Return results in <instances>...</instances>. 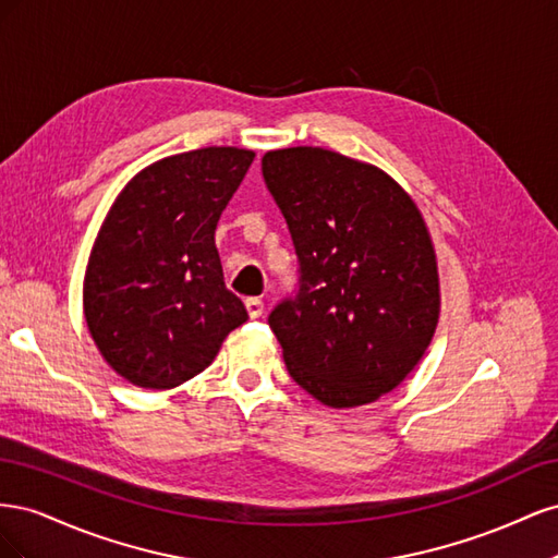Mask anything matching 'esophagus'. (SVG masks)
Returning <instances> with one entry per match:
<instances>
[{
  "mask_svg": "<svg viewBox=\"0 0 558 558\" xmlns=\"http://www.w3.org/2000/svg\"><path fill=\"white\" fill-rule=\"evenodd\" d=\"M244 307H246V312H248L251 318H260L263 312H265V305H263L260 298H246V300H244Z\"/></svg>",
  "mask_w": 558,
  "mask_h": 558,
  "instance_id": "obj_1",
  "label": "esophagus"
}]
</instances>
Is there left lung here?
<instances>
[{
  "label": "left lung",
  "mask_w": 558,
  "mask_h": 558,
  "mask_svg": "<svg viewBox=\"0 0 558 558\" xmlns=\"http://www.w3.org/2000/svg\"><path fill=\"white\" fill-rule=\"evenodd\" d=\"M300 289L269 314L298 386L328 408L375 402L424 356L440 318L435 248L414 199L379 167L318 146L267 150Z\"/></svg>",
  "instance_id": "8db88e82"
}]
</instances>
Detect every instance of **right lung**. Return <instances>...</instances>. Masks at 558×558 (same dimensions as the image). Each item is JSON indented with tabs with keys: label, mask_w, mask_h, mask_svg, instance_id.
I'll return each mask as SVG.
<instances>
[{
	"label": "right lung",
	"mask_w": 558,
	"mask_h": 558,
	"mask_svg": "<svg viewBox=\"0 0 558 558\" xmlns=\"http://www.w3.org/2000/svg\"><path fill=\"white\" fill-rule=\"evenodd\" d=\"M253 158L234 146L162 158L111 205L83 279V314L130 384L162 391L189 381L248 318L226 289L214 232Z\"/></svg>",
	"instance_id": "1"
}]
</instances>
